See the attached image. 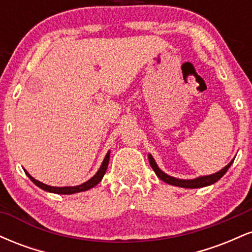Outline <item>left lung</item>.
Returning a JSON list of instances; mask_svg holds the SVG:
<instances>
[{
	"label": "left lung",
	"instance_id": "1",
	"mask_svg": "<svg viewBox=\"0 0 252 252\" xmlns=\"http://www.w3.org/2000/svg\"><path fill=\"white\" fill-rule=\"evenodd\" d=\"M148 158H149L150 166H152V168L154 169L155 174L158 175V178H160L161 180L167 182V184L173 185V186L184 187V189H200V187L210 186V185L215 184V182L218 181L219 179H220L221 176L227 172V169L230 168L231 164H232L233 161H235V158H233V160L231 161V162L228 163L227 166H225L224 168L219 170V172L215 173V174L206 175V176H199V178L192 179V180H184V179L173 178V176H170L168 174H166L164 172H162V170L158 168V164H156V162H155L154 158H153V156L150 154L148 155Z\"/></svg>",
	"mask_w": 252,
	"mask_h": 252
}]
</instances>
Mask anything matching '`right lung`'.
<instances>
[{
	"mask_svg": "<svg viewBox=\"0 0 252 252\" xmlns=\"http://www.w3.org/2000/svg\"><path fill=\"white\" fill-rule=\"evenodd\" d=\"M109 158H110V152H108V154L105 155V158H104L103 160V163L102 166H100V168L98 169V172L92 176L90 180H88L86 182H84L82 185H78V186H72V187H53V186H48V185H45L42 184V182L35 180V179L33 178V176L30 175V173L27 172V170H25L26 174H27L28 178L31 179L32 181L34 182V184L36 185L37 187H40V189L46 190V192H51V193H57V194H73V193H79V192H84V190H88L90 189H92V187L96 186L97 184H99L100 180L103 179L104 174H105L106 169H108V164H109Z\"/></svg>",
	"mask_w": 252,
	"mask_h": 252,
	"instance_id": "1",
	"label": "right lung"
}]
</instances>
